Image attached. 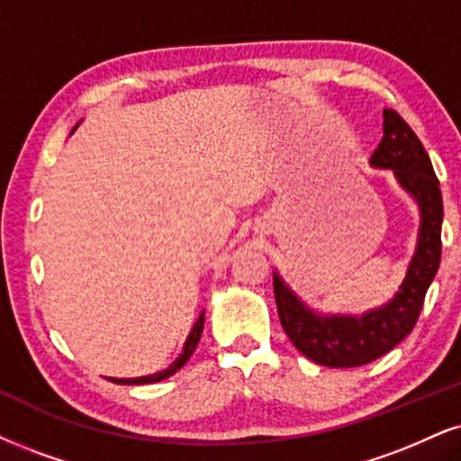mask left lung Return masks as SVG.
<instances>
[{"label":"left lung","instance_id":"left-lung-1","mask_svg":"<svg viewBox=\"0 0 461 461\" xmlns=\"http://www.w3.org/2000/svg\"><path fill=\"white\" fill-rule=\"evenodd\" d=\"M369 167L391 170L419 207L417 248L400 291L363 314H322L310 308L274 271L277 314L291 342L310 361L327 367H359L393 350L421 314L425 293L440 265L442 194L421 140L393 109L383 111V139Z\"/></svg>","mask_w":461,"mask_h":461}]
</instances>
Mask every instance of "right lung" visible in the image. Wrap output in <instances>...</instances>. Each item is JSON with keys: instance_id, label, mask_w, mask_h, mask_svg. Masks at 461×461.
I'll list each match as a JSON object with an SVG mask.
<instances>
[{"instance_id": "obj_1", "label": "right lung", "mask_w": 461, "mask_h": 461, "mask_svg": "<svg viewBox=\"0 0 461 461\" xmlns=\"http://www.w3.org/2000/svg\"><path fill=\"white\" fill-rule=\"evenodd\" d=\"M74 130H77V126L72 128V132H74ZM203 327H204V312H201V314H198V321L194 322V327H192L190 335H187V338H185V344H184V350H181V355L173 363H170L167 369H162V372L149 374V376H139V378H109V380H113V383H117V384H147V383H160V380L173 376V374L177 372V369H181V367L185 366V361L190 359L192 352L196 350L198 342H201Z\"/></svg>"}]
</instances>
